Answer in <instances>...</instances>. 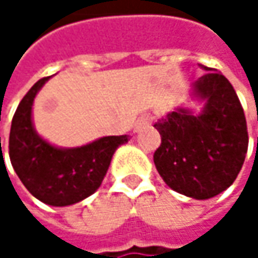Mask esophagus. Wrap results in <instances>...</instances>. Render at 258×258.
I'll return each instance as SVG.
<instances>
[{
    "instance_id": "obj_1",
    "label": "esophagus",
    "mask_w": 258,
    "mask_h": 258,
    "mask_svg": "<svg viewBox=\"0 0 258 258\" xmlns=\"http://www.w3.org/2000/svg\"><path fill=\"white\" fill-rule=\"evenodd\" d=\"M151 122H152V116H149V115H145V116H142L137 122H136V127H134V133H140L143 128H146V127H149L151 125Z\"/></svg>"
}]
</instances>
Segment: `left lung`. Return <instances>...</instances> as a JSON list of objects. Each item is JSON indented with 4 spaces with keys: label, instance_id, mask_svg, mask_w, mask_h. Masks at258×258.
I'll return each instance as SVG.
<instances>
[{
    "label": "left lung",
    "instance_id": "8db88e82",
    "mask_svg": "<svg viewBox=\"0 0 258 258\" xmlns=\"http://www.w3.org/2000/svg\"><path fill=\"white\" fill-rule=\"evenodd\" d=\"M199 66L206 73L191 85L189 95L202 109L180 106L154 124L161 136L154 163L173 191L206 200L237 178L248 151V131L232 83L217 70Z\"/></svg>",
    "mask_w": 258,
    "mask_h": 258
}]
</instances>
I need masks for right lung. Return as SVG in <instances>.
Segmentation results:
<instances>
[{
	"mask_svg": "<svg viewBox=\"0 0 258 258\" xmlns=\"http://www.w3.org/2000/svg\"><path fill=\"white\" fill-rule=\"evenodd\" d=\"M50 78L40 79L19 103L12 121L9 154L25 188L50 206H70L94 194L104 179L115 151L130 136H104L76 148L55 146L32 122L34 98Z\"/></svg>",
	"mask_w": 258,
	"mask_h": 258,
	"instance_id": "obj_1",
	"label": "right lung"
}]
</instances>
